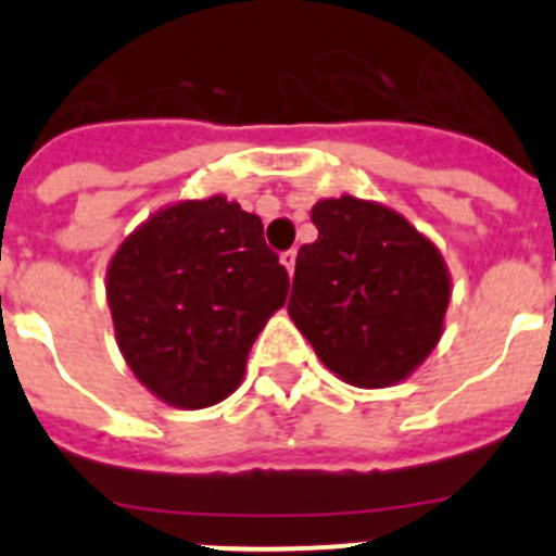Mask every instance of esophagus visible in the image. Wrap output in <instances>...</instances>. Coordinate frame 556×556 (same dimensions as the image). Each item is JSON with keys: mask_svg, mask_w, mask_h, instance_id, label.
I'll list each match as a JSON object with an SVG mask.
<instances>
[{"mask_svg": "<svg viewBox=\"0 0 556 556\" xmlns=\"http://www.w3.org/2000/svg\"><path fill=\"white\" fill-rule=\"evenodd\" d=\"M294 258H298V250H283L281 253V264L289 269V275H292L294 269Z\"/></svg>", "mask_w": 556, "mask_h": 556, "instance_id": "1", "label": "esophagus"}]
</instances>
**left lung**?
I'll return each instance as SVG.
<instances>
[{
	"label": "left lung",
	"instance_id": "1",
	"mask_svg": "<svg viewBox=\"0 0 556 556\" xmlns=\"http://www.w3.org/2000/svg\"><path fill=\"white\" fill-rule=\"evenodd\" d=\"M312 223L320 236L298 253L289 317L339 378L404 381L443 333V255L401 214L348 194L320 200Z\"/></svg>",
	"mask_w": 556,
	"mask_h": 556
}]
</instances>
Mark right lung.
Here are the masks:
<instances>
[{
    "mask_svg": "<svg viewBox=\"0 0 556 556\" xmlns=\"http://www.w3.org/2000/svg\"><path fill=\"white\" fill-rule=\"evenodd\" d=\"M287 292L262 219L219 194L159 211L108 267L122 356L147 390L180 409L219 404L239 387L250 345Z\"/></svg>",
    "mask_w": 556,
    "mask_h": 556,
    "instance_id": "obj_1",
    "label": "right lung"
}]
</instances>
